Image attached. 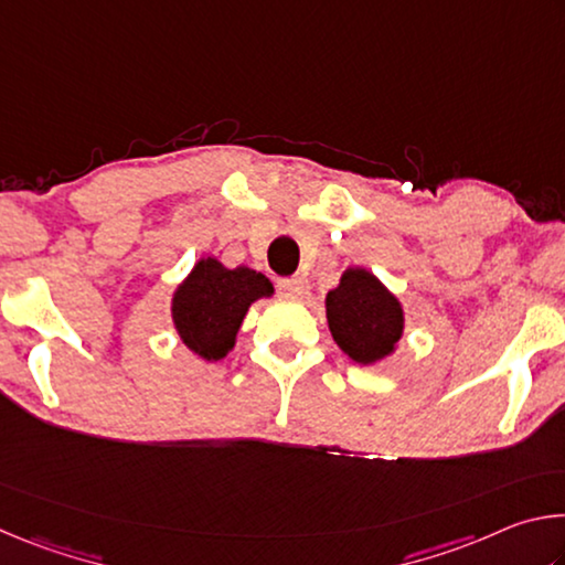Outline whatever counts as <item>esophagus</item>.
Instances as JSON below:
<instances>
[{"mask_svg": "<svg viewBox=\"0 0 565 565\" xmlns=\"http://www.w3.org/2000/svg\"><path fill=\"white\" fill-rule=\"evenodd\" d=\"M276 286H279L284 296H291V299H301V296L309 294V281L303 276H286V279L276 281Z\"/></svg>", "mask_w": 565, "mask_h": 565, "instance_id": "obj_1", "label": "esophagus"}]
</instances>
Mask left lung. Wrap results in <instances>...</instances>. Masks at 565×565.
<instances>
[{"mask_svg":"<svg viewBox=\"0 0 565 565\" xmlns=\"http://www.w3.org/2000/svg\"><path fill=\"white\" fill-rule=\"evenodd\" d=\"M327 319L333 341L356 363L388 356L404 331V311L374 274L349 269L327 296Z\"/></svg>","mask_w":565,"mask_h":565,"instance_id":"8db88e82","label":"left lung"}]
</instances>
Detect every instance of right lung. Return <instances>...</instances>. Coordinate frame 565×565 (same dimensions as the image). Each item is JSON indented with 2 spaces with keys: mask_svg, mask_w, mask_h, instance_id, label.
I'll return each mask as SVG.
<instances>
[{
  "mask_svg": "<svg viewBox=\"0 0 565 565\" xmlns=\"http://www.w3.org/2000/svg\"><path fill=\"white\" fill-rule=\"evenodd\" d=\"M271 291V281L248 266L226 269L216 259H204L174 294V327L181 341L202 359H224L234 347L248 306Z\"/></svg>",
  "mask_w": 565,
  "mask_h": 565,
  "instance_id": "add662e5",
  "label": "right lung"
}]
</instances>
